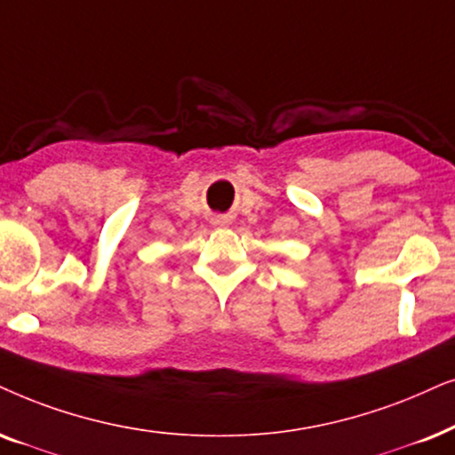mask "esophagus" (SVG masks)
I'll return each instance as SVG.
<instances>
[{
  "mask_svg": "<svg viewBox=\"0 0 455 455\" xmlns=\"http://www.w3.org/2000/svg\"><path fill=\"white\" fill-rule=\"evenodd\" d=\"M213 221L217 223V226H226V223H228V220H226V217H221V215H217Z\"/></svg>",
  "mask_w": 455,
  "mask_h": 455,
  "instance_id": "esophagus-1",
  "label": "esophagus"
}]
</instances>
